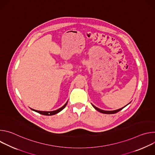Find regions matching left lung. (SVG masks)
I'll return each mask as SVG.
<instances>
[{
    "label": "left lung",
    "mask_w": 155,
    "mask_h": 155,
    "mask_svg": "<svg viewBox=\"0 0 155 155\" xmlns=\"http://www.w3.org/2000/svg\"><path fill=\"white\" fill-rule=\"evenodd\" d=\"M92 105H93V107L96 110H97L98 112H101V113H102V114H116V113L118 112L119 111H120V110H121L124 107L126 106H126H124V107H122V108H120V109H118V110H113V111H106V110H101V109L98 108L97 107H95V106L93 105V104H92Z\"/></svg>",
    "instance_id": "8db88e82"
}]
</instances>
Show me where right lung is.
Segmentation results:
<instances>
[{
  "instance_id": "right-lung-1",
  "label": "right lung",
  "mask_w": 155,
  "mask_h": 155,
  "mask_svg": "<svg viewBox=\"0 0 155 155\" xmlns=\"http://www.w3.org/2000/svg\"><path fill=\"white\" fill-rule=\"evenodd\" d=\"M68 102H66L62 107L59 108V109L56 110H54V111H50V112H45V111H39V110H34V109H32V108H31V110H34V111L40 114H41V115H47V116H50V115H55L59 112H60L61 110H62L66 106V105H67L68 104Z\"/></svg>"
}]
</instances>
